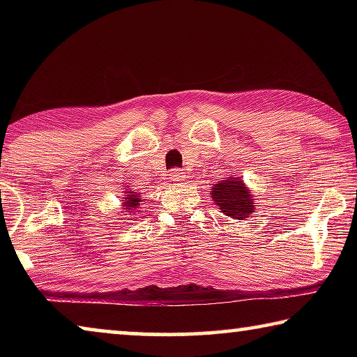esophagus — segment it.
<instances>
[{"mask_svg": "<svg viewBox=\"0 0 357 357\" xmlns=\"http://www.w3.org/2000/svg\"><path fill=\"white\" fill-rule=\"evenodd\" d=\"M170 178L173 183L181 184L185 179V173L183 170H179V168H173V170H170Z\"/></svg>", "mask_w": 357, "mask_h": 357, "instance_id": "esophagus-1", "label": "esophagus"}]
</instances>
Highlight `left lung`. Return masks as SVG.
<instances>
[{"label": "left lung", "mask_w": 357, "mask_h": 357, "mask_svg": "<svg viewBox=\"0 0 357 357\" xmlns=\"http://www.w3.org/2000/svg\"><path fill=\"white\" fill-rule=\"evenodd\" d=\"M213 198L222 213L233 219L244 220L255 211L250 192L239 178H229L214 185Z\"/></svg>", "instance_id": "left-lung-1"}]
</instances>
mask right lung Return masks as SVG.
<instances>
[{"label": "right lung", "mask_w": 357, "mask_h": 357, "mask_svg": "<svg viewBox=\"0 0 357 357\" xmlns=\"http://www.w3.org/2000/svg\"><path fill=\"white\" fill-rule=\"evenodd\" d=\"M124 209H128V213H134L135 209H138V206H140V193L137 192H128V197L124 198Z\"/></svg>", "instance_id": "add662e5"}]
</instances>
